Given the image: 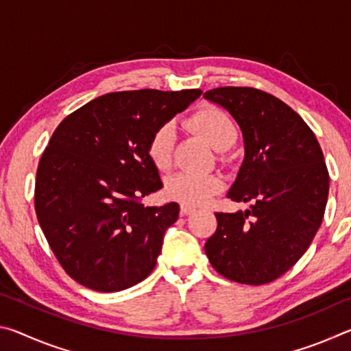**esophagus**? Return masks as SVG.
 <instances>
[{
  "mask_svg": "<svg viewBox=\"0 0 351 351\" xmlns=\"http://www.w3.org/2000/svg\"><path fill=\"white\" fill-rule=\"evenodd\" d=\"M195 209L193 207H190L187 204H181V209H180V213L184 217V215H190V213H193Z\"/></svg>",
  "mask_w": 351,
  "mask_h": 351,
  "instance_id": "esophagus-1",
  "label": "esophagus"
}]
</instances>
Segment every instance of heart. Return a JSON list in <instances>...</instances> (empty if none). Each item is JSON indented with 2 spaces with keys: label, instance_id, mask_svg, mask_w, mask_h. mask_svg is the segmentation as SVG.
<instances>
[{
  "label": "heart",
  "instance_id": "heart-1",
  "mask_svg": "<svg viewBox=\"0 0 351 351\" xmlns=\"http://www.w3.org/2000/svg\"><path fill=\"white\" fill-rule=\"evenodd\" d=\"M189 127L219 150L221 161H228V148L232 147L239 138L234 119L217 106H204L189 119ZM175 125L171 122L162 123L154 130L147 144V153L152 164L159 170L171 165L175 148ZM223 190L221 178L217 175H197L180 171L170 175L164 182V193L170 199L187 206H201L213 195Z\"/></svg>",
  "mask_w": 351,
  "mask_h": 351
}]
</instances>
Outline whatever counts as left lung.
I'll return each instance as SVG.
<instances>
[{
  "instance_id": "left-lung-1",
  "label": "left lung",
  "mask_w": 351,
  "mask_h": 351,
  "mask_svg": "<svg viewBox=\"0 0 351 351\" xmlns=\"http://www.w3.org/2000/svg\"><path fill=\"white\" fill-rule=\"evenodd\" d=\"M239 123L245 161L228 197L251 209L215 213L204 249L223 277L265 285L283 276L310 247L328 199L330 176L313 130L280 99L247 86L204 93Z\"/></svg>"
}]
</instances>
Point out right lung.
<instances>
[{
    "instance_id": "add662e5",
    "label": "right lung",
    "mask_w": 351,
    "mask_h": 351,
    "mask_svg": "<svg viewBox=\"0 0 351 351\" xmlns=\"http://www.w3.org/2000/svg\"><path fill=\"white\" fill-rule=\"evenodd\" d=\"M201 93H110L56 128L38 162L35 212L58 263L77 283L116 293L154 269L180 206L141 203L162 187L147 144Z\"/></svg>"
}]
</instances>
